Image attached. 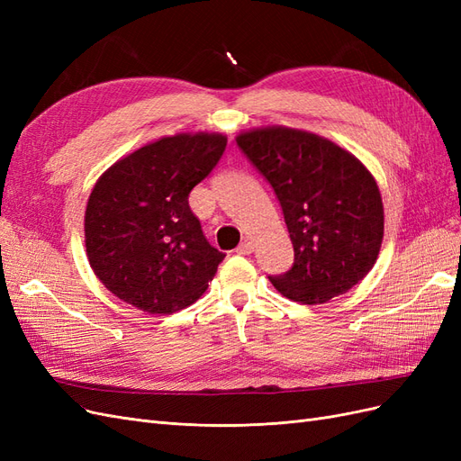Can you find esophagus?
Segmentation results:
<instances>
[{"mask_svg":"<svg viewBox=\"0 0 461 461\" xmlns=\"http://www.w3.org/2000/svg\"><path fill=\"white\" fill-rule=\"evenodd\" d=\"M252 252H254V244L249 242V240L240 242L239 248H236V254H239V256H249Z\"/></svg>","mask_w":461,"mask_h":461,"instance_id":"1","label":"esophagus"}]
</instances>
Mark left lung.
Wrapping results in <instances>:
<instances>
[{
  "label": "left lung",
  "mask_w": 461,
  "mask_h": 461,
  "mask_svg": "<svg viewBox=\"0 0 461 461\" xmlns=\"http://www.w3.org/2000/svg\"><path fill=\"white\" fill-rule=\"evenodd\" d=\"M236 144L273 186L294 265L269 281L283 296L325 303L364 278L379 258L384 212L373 175L350 151L313 132L254 129Z\"/></svg>",
  "instance_id": "1"
}]
</instances>
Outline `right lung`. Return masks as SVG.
I'll return each mask as SVG.
<instances>
[{
  "label": "right lung",
  "mask_w": 461,
  "mask_h": 461,
  "mask_svg": "<svg viewBox=\"0 0 461 461\" xmlns=\"http://www.w3.org/2000/svg\"><path fill=\"white\" fill-rule=\"evenodd\" d=\"M227 136L175 134L119 159L97 180L85 215L90 267L122 302L173 313L196 302L225 254L207 242L188 205Z\"/></svg>",
  "instance_id": "add662e5"
}]
</instances>
